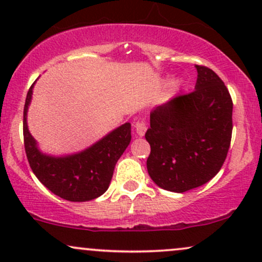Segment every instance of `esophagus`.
<instances>
[{
    "instance_id": "1",
    "label": "esophagus",
    "mask_w": 262,
    "mask_h": 262,
    "mask_svg": "<svg viewBox=\"0 0 262 262\" xmlns=\"http://www.w3.org/2000/svg\"><path fill=\"white\" fill-rule=\"evenodd\" d=\"M135 128H136V134L138 136H144L147 131V121L146 120H138L136 124H135Z\"/></svg>"
}]
</instances>
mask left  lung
Instances as JSON below:
<instances>
[{"mask_svg":"<svg viewBox=\"0 0 262 262\" xmlns=\"http://www.w3.org/2000/svg\"><path fill=\"white\" fill-rule=\"evenodd\" d=\"M194 91L150 113L147 169L160 188L183 193L203 186L224 165L232 138L233 103L214 70L195 66Z\"/></svg>","mask_w":262,"mask_h":262,"instance_id":"8db88e82","label":"left lung"}]
</instances>
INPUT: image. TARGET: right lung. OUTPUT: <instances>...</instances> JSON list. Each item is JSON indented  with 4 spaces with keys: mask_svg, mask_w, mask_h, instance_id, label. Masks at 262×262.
<instances>
[{
    "mask_svg": "<svg viewBox=\"0 0 262 262\" xmlns=\"http://www.w3.org/2000/svg\"><path fill=\"white\" fill-rule=\"evenodd\" d=\"M34 83L28 91L23 118L25 153L32 172L46 188L69 202H89L98 198L108 189L116 161L130 144L131 125L128 122L121 125L79 154L64 158L45 156L37 149L27 125Z\"/></svg>",
    "mask_w": 262,
    "mask_h": 262,
    "instance_id": "add662e5",
    "label": "right lung"
}]
</instances>
